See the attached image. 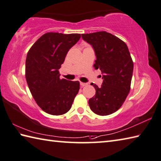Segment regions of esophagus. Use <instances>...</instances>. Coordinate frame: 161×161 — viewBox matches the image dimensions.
<instances>
[{"instance_id":"1","label":"esophagus","mask_w":161,"mask_h":161,"mask_svg":"<svg viewBox=\"0 0 161 161\" xmlns=\"http://www.w3.org/2000/svg\"><path fill=\"white\" fill-rule=\"evenodd\" d=\"M80 86H81L82 87H84V86H87V83H82V82H80Z\"/></svg>"}]
</instances>
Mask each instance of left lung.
I'll return each mask as SVG.
<instances>
[{
    "label": "left lung",
    "mask_w": 161,
    "mask_h": 161,
    "mask_svg": "<svg viewBox=\"0 0 161 161\" xmlns=\"http://www.w3.org/2000/svg\"><path fill=\"white\" fill-rule=\"evenodd\" d=\"M82 38L95 51V69L102 74L103 83L95 95L88 101L90 108L99 116H107L119 109L130 90L133 62L127 45L116 36L106 31L82 34Z\"/></svg>",
    "instance_id": "left-lung-1"
}]
</instances>
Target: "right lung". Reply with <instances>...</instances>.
Instances as JSON below:
<instances>
[{
    "instance_id": "1",
    "label": "right lung",
    "mask_w": 161,
    "mask_h": 161,
    "mask_svg": "<svg viewBox=\"0 0 161 161\" xmlns=\"http://www.w3.org/2000/svg\"><path fill=\"white\" fill-rule=\"evenodd\" d=\"M80 38L79 33H45L27 53V84L36 102L47 114L54 116L66 114L79 91V82L60 79L59 69L69 50Z\"/></svg>"
}]
</instances>
